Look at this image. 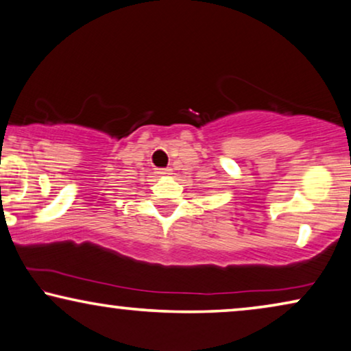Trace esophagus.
I'll list each match as a JSON object with an SVG mask.
<instances>
[{"instance_id": "1", "label": "esophagus", "mask_w": 351, "mask_h": 351, "mask_svg": "<svg viewBox=\"0 0 351 351\" xmlns=\"http://www.w3.org/2000/svg\"><path fill=\"white\" fill-rule=\"evenodd\" d=\"M156 174L161 176V177H167V176L172 174V169H169V167H166V169H158Z\"/></svg>"}]
</instances>
